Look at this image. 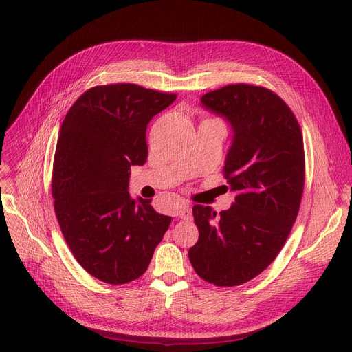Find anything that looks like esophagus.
Masks as SVG:
<instances>
[{"label": "esophagus", "mask_w": 352, "mask_h": 352, "mask_svg": "<svg viewBox=\"0 0 352 352\" xmlns=\"http://www.w3.org/2000/svg\"><path fill=\"white\" fill-rule=\"evenodd\" d=\"M175 215H177L178 218H181V219H191L192 212H191L190 204H186V202H182V204H179L178 208H177Z\"/></svg>", "instance_id": "esophagus-1"}]
</instances>
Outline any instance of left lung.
Wrapping results in <instances>:
<instances>
[{
    "label": "left lung",
    "mask_w": 352,
    "mask_h": 352,
    "mask_svg": "<svg viewBox=\"0 0 352 352\" xmlns=\"http://www.w3.org/2000/svg\"><path fill=\"white\" fill-rule=\"evenodd\" d=\"M201 102L232 128L224 177L235 201L219 214L192 207L199 238L188 256L202 280L235 287L275 260L297 219L305 179L302 133L289 107L264 87L231 84Z\"/></svg>",
    "instance_id": "left-lung-1"
}]
</instances>
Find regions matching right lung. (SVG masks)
<instances>
[{
    "label": "right lung",
    "instance_id": "obj_1",
    "mask_svg": "<svg viewBox=\"0 0 352 352\" xmlns=\"http://www.w3.org/2000/svg\"><path fill=\"white\" fill-rule=\"evenodd\" d=\"M175 94L137 84L92 87L67 113L55 148L52 197L65 243L97 280L121 285L146 271L171 224L128 192L131 165L148 157L146 125Z\"/></svg>",
    "mask_w": 352,
    "mask_h": 352
}]
</instances>
